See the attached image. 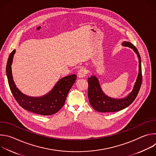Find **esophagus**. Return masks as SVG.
Masks as SVG:
<instances>
[{
	"instance_id": "obj_1",
	"label": "esophagus",
	"mask_w": 156,
	"mask_h": 156,
	"mask_svg": "<svg viewBox=\"0 0 156 156\" xmlns=\"http://www.w3.org/2000/svg\"><path fill=\"white\" fill-rule=\"evenodd\" d=\"M87 74V71L84 69H81L78 72V78H83Z\"/></svg>"
}]
</instances>
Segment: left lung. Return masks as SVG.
I'll use <instances>...</instances> for the list:
<instances>
[{"label": "left lung", "instance_id": "left-lung-1", "mask_svg": "<svg viewBox=\"0 0 156 156\" xmlns=\"http://www.w3.org/2000/svg\"><path fill=\"white\" fill-rule=\"evenodd\" d=\"M122 45L133 49L139 59V73L132 91L125 98L114 99L107 96L102 91L99 81L95 76H91L88 81V99L93 108L100 112H114L121 110L129 106L136 99L142 83L141 60L138 49L134 45L127 41H124Z\"/></svg>", "mask_w": 156, "mask_h": 156}]
</instances>
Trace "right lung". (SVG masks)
Instances as JSON below:
<instances>
[{"label": "right lung", "mask_w": 156, "mask_h": 156, "mask_svg": "<svg viewBox=\"0 0 156 156\" xmlns=\"http://www.w3.org/2000/svg\"><path fill=\"white\" fill-rule=\"evenodd\" d=\"M15 53V50H13L9 57L6 73L11 92L16 102L24 109L41 115H51L57 113L63 106L69 92L75 82L76 75H71L62 78L45 96L29 97L18 90L13 80L11 65Z\"/></svg>", "instance_id": "add662e5"}]
</instances>
